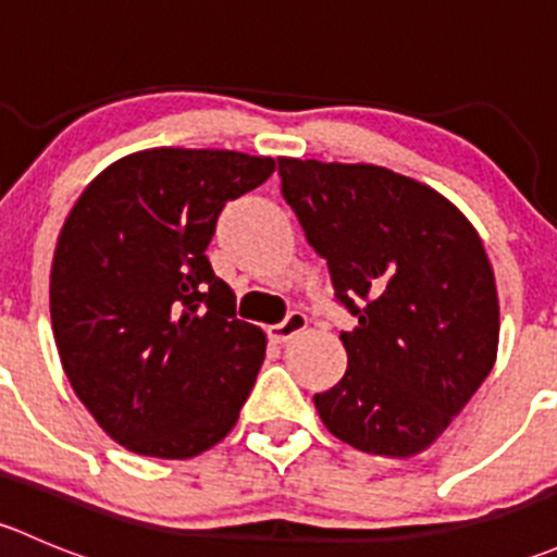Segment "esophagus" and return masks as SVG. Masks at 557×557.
Instances as JSON below:
<instances>
[{"mask_svg": "<svg viewBox=\"0 0 557 557\" xmlns=\"http://www.w3.org/2000/svg\"><path fill=\"white\" fill-rule=\"evenodd\" d=\"M305 329H307V314L290 312L283 323L269 325V339H272L274 345H285V342H290L294 336H299Z\"/></svg>", "mask_w": 557, "mask_h": 557, "instance_id": "esophagus-1", "label": "esophagus"}]
</instances>
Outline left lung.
Returning <instances> with one entry per match:
<instances>
[{
  "instance_id": "8db88e82",
  "label": "left lung",
  "mask_w": 557,
  "mask_h": 557,
  "mask_svg": "<svg viewBox=\"0 0 557 557\" xmlns=\"http://www.w3.org/2000/svg\"><path fill=\"white\" fill-rule=\"evenodd\" d=\"M283 199L356 318L347 372L314 393L336 440L383 458L429 450L498 350L496 277L480 234L429 185L372 164L280 159Z\"/></svg>"
}]
</instances>
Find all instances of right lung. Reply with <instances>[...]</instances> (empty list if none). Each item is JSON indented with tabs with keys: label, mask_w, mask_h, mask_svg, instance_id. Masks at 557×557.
Instances as JSON below:
<instances>
[{
	"label": "right lung",
	"mask_w": 557,
	"mask_h": 557,
	"mask_svg": "<svg viewBox=\"0 0 557 557\" xmlns=\"http://www.w3.org/2000/svg\"><path fill=\"white\" fill-rule=\"evenodd\" d=\"M274 161L153 148L99 174L66 215L50 269L61 363L117 445L194 458L234 429L267 336L237 318L205 256L226 201Z\"/></svg>",
	"instance_id": "obj_1"
}]
</instances>
